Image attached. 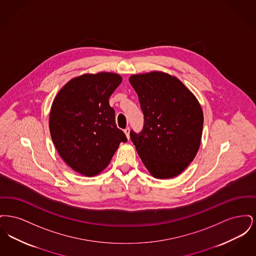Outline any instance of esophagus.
Listing matches in <instances>:
<instances>
[{
  "mask_svg": "<svg viewBox=\"0 0 256 256\" xmlns=\"http://www.w3.org/2000/svg\"><path fill=\"white\" fill-rule=\"evenodd\" d=\"M124 132L126 135L128 139H130V128H126L124 130Z\"/></svg>",
  "mask_w": 256,
  "mask_h": 256,
  "instance_id": "esophagus-1",
  "label": "esophagus"
}]
</instances>
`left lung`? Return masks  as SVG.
I'll return each instance as SVG.
<instances>
[{
	"label": "left lung",
	"mask_w": 256,
	"mask_h": 256,
	"mask_svg": "<svg viewBox=\"0 0 256 256\" xmlns=\"http://www.w3.org/2000/svg\"><path fill=\"white\" fill-rule=\"evenodd\" d=\"M144 114L140 134L130 139L150 174L160 180L178 176L200 148L204 113L195 95L176 76L159 71L132 74Z\"/></svg>",
	"instance_id": "left-lung-1"
}]
</instances>
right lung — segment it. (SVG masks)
I'll use <instances>...</instances> for the list:
<instances>
[{
    "label": "right lung",
    "mask_w": 256,
    "mask_h": 256,
    "mask_svg": "<svg viewBox=\"0 0 256 256\" xmlns=\"http://www.w3.org/2000/svg\"><path fill=\"white\" fill-rule=\"evenodd\" d=\"M121 82L118 74H84L69 80L52 102V140L61 158L80 174H98L128 140L116 126L108 100Z\"/></svg>",
    "instance_id": "add662e5"
}]
</instances>
